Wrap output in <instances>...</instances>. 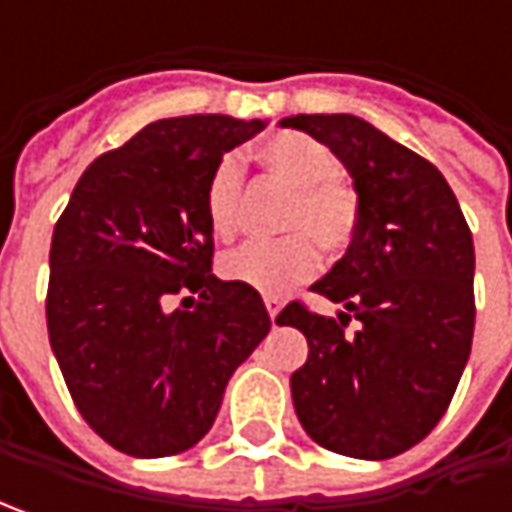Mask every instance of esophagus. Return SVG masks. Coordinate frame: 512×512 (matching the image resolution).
<instances>
[{"instance_id": "34e87169", "label": "esophagus", "mask_w": 512, "mask_h": 512, "mask_svg": "<svg viewBox=\"0 0 512 512\" xmlns=\"http://www.w3.org/2000/svg\"><path fill=\"white\" fill-rule=\"evenodd\" d=\"M265 307H267V316L276 322V316H279V310H282V299H276V296H265Z\"/></svg>"}]
</instances>
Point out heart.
Instances as JSON below:
<instances>
[{"label":"heart","mask_w":512,"mask_h":512,"mask_svg":"<svg viewBox=\"0 0 512 512\" xmlns=\"http://www.w3.org/2000/svg\"><path fill=\"white\" fill-rule=\"evenodd\" d=\"M256 159L273 179L293 190L282 213V230L299 233L276 242L236 247L222 259L219 270L227 282L265 296H282L316 273L319 253L309 242L311 238L325 253H342L350 245L359 225V196L336 176L333 150L305 133H273L259 145ZM239 190L242 168L236 156H225L213 168L205 187L207 227L219 242H230L239 230Z\"/></svg>","instance_id":"b5f03b06"}]
</instances>
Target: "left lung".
<instances>
[{"mask_svg": "<svg viewBox=\"0 0 512 512\" xmlns=\"http://www.w3.org/2000/svg\"><path fill=\"white\" fill-rule=\"evenodd\" d=\"M333 150L359 196L342 259L313 285L339 319L290 302L307 362L290 376L296 416L316 444L353 459H390L439 424L473 342V236L444 176L427 159L350 113L279 122ZM363 327L347 337L349 316Z\"/></svg>", "mask_w": 512, "mask_h": 512, "instance_id": "8db88e82", "label": "left lung"}]
</instances>
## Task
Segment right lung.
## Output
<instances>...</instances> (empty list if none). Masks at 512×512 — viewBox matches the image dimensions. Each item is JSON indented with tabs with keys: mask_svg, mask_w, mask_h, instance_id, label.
Masks as SVG:
<instances>
[{
	"mask_svg": "<svg viewBox=\"0 0 512 512\" xmlns=\"http://www.w3.org/2000/svg\"><path fill=\"white\" fill-rule=\"evenodd\" d=\"M265 125L222 113L150 122L88 165L53 227L50 347L85 422L128 456L190 450L270 330L256 290L210 273L205 219L213 168ZM179 292L188 299L170 308Z\"/></svg>",
	"mask_w": 512,
	"mask_h": 512,
	"instance_id": "add662e5",
	"label": "right lung"
}]
</instances>
